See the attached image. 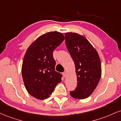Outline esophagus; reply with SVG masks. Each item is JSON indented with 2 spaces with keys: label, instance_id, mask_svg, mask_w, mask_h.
Here are the masks:
<instances>
[{
  "label": "esophagus",
  "instance_id": "obj_1",
  "mask_svg": "<svg viewBox=\"0 0 121 121\" xmlns=\"http://www.w3.org/2000/svg\"><path fill=\"white\" fill-rule=\"evenodd\" d=\"M62 75H63V76L64 77H66V75H67V73H66V72H64L62 73Z\"/></svg>",
  "mask_w": 121,
  "mask_h": 121
}]
</instances>
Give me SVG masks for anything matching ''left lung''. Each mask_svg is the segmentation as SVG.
<instances>
[{
    "label": "left lung",
    "instance_id": "left-lung-1",
    "mask_svg": "<svg viewBox=\"0 0 121 121\" xmlns=\"http://www.w3.org/2000/svg\"><path fill=\"white\" fill-rule=\"evenodd\" d=\"M65 37L66 46L74 62L77 77V86L70 94L74 98L84 99L92 94L101 78L99 56L83 36L66 33Z\"/></svg>",
    "mask_w": 121,
    "mask_h": 121
}]
</instances>
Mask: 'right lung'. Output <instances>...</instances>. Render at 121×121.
Wrapping results in <instances>:
<instances>
[{
    "mask_svg": "<svg viewBox=\"0 0 121 121\" xmlns=\"http://www.w3.org/2000/svg\"><path fill=\"white\" fill-rule=\"evenodd\" d=\"M65 39L62 33L51 31L42 35L27 48L22 65V76L29 94L38 99L48 98L62 75L55 71L53 52Z\"/></svg>",
    "mask_w": 121,
    "mask_h": 121,
    "instance_id": "add662e5",
    "label": "right lung"
}]
</instances>
